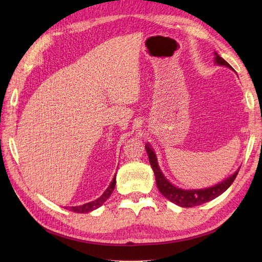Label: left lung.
<instances>
[{
    "label": "left lung",
    "instance_id": "obj_1",
    "mask_svg": "<svg viewBox=\"0 0 262 262\" xmlns=\"http://www.w3.org/2000/svg\"><path fill=\"white\" fill-rule=\"evenodd\" d=\"M215 54V63H217L219 66H224L227 67L229 69H232V67L228 64V63L223 59L221 58L220 55L214 52ZM145 148L146 152L148 155V161L150 166L154 170L155 173V179H156V185L160 192L168 199L169 201H171L172 203H175L179 207L182 208H192V207H196V205H201L202 203L209 202L213 199H215L216 196H219L220 194L223 193L224 191L229 188L233 184V181L235 180L237 173H238L239 169H237L231 177L226 178L225 180H223L220 184L210 187V188H205V189H198V190H185V189H180L173 186L172 184L165 178V176L163 175V172L161 171V168L158 167V163H157V158L155 155V152L153 150V148L150 147L148 144H145Z\"/></svg>",
    "mask_w": 262,
    "mask_h": 262
}]
</instances>
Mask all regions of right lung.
I'll use <instances>...</instances> for the list:
<instances>
[{
  "mask_svg": "<svg viewBox=\"0 0 262 262\" xmlns=\"http://www.w3.org/2000/svg\"><path fill=\"white\" fill-rule=\"evenodd\" d=\"M115 186H116V176L114 177L113 181L110 182V185L106 189V191L102 193L101 196H99L98 199H96L95 201H92V202H89V203H85L83 205H78V207H71V208H69L70 211H73L75 213H89V212H92L94 210L98 209L99 207H101V205L107 201V199L110 196V194L113 193Z\"/></svg>",
  "mask_w": 262,
  "mask_h": 262,
  "instance_id": "obj_1",
  "label": "right lung"
}]
</instances>
